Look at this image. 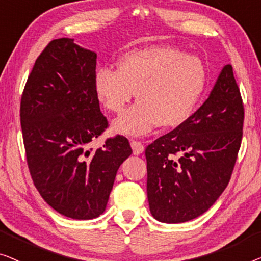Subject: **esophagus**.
<instances>
[{
	"instance_id": "34e87169",
	"label": "esophagus",
	"mask_w": 261,
	"mask_h": 261,
	"mask_svg": "<svg viewBox=\"0 0 261 261\" xmlns=\"http://www.w3.org/2000/svg\"><path fill=\"white\" fill-rule=\"evenodd\" d=\"M131 148H132V151H134V155H141L144 151V145L142 144L141 142H137V141H131Z\"/></svg>"
}]
</instances>
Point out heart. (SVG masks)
<instances>
[{"label":"heart","instance_id":"b5f03b06","mask_svg":"<svg viewBox=\"0 0 261 261\" xmlns=\"http://www.w3.org/2000/svg\"><path fill=\"white\" fill-rule=\"evenodd\" d=\"M202 59L169 46H151L125 53L117 71L100 68L94 93L110 112L119 113L136 92L137 102L111 124L115 134L139 137L155 127L175 129L196 111L207 85Z\"/></svg>","mask_w":261,"mask_h":261}]
</instances>
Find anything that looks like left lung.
Listing matches in <instances>:
<instances>
[{
  "mask_svg": "<svg viewBox=\"0 0 261 261\" xmlns=\"http://www.w3.org/2000/svg\"><path fill=\"white\" fill-rule=\"evenodd\" d=\"M242 125L244 105L228 64L199 110L145 149L146 193L153 218L181 223L214 204L230 179Z\"/></svg>",
  "mask_w": 261,
  "mask_h": 261,
  "instance_id": "obj_1",
  "label": "left lung"
}]
</instances>
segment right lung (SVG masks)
<instances>
[{"label":"right lung","mask_w":261,"mask_h":261,"mask_svg":"<svg viewBox=\"0 0 261 261\" xmlns=\"http://www.w3.org/2000/svg\"><path fill=\"white\" fill-rule=\"evenodd\" d=\"M95 65L97 53L74 39L53 40L36 59L21 98L33 182L50 207L75 220L105 211L117 171L132 153L123 136L87 150L108 126L94 93Z\"/></svg>","instance_id":"obj_1"}]
</instances>
